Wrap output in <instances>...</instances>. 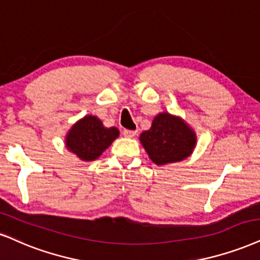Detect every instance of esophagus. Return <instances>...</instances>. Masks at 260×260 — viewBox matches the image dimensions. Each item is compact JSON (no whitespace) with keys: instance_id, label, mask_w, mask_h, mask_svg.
<instances>
[{"instance_id":"esophagus-1","label":"esophagus","mask_w":260,"mask_h":260,"mask_svg":"<svg viewBox=\"0 0 260 260\" xmlns=\"http://www.w3.org/2000/svg\"><path fill=\"white\" fill-rule=\"evenodd\" d=\"M137 131L136 130H129V129H124L123 131V135L125 137H127V139H131V137H134L136 135Z\"/></svg>"}]
</instances>
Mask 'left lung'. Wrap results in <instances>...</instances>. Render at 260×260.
Wrapping results in <instances>:
<instances>
[{
  "instance_id": "8db88e82",
  "label": "left lung",
  "mask_w": 260,
  "mask_h": 260,
  "mask_svg": "<svg viewBox=\"0 0 260 260\" xmlns=\"http://www.w3.org/2000/svg\"><path fill=\"white\" fill-rule=\"evenodd\" d=\"M149 158L156 165L181 161L193 152L197 137L183 120L169 113H160L149 130L140 136Z\"/></svg>"
}]
</instances>
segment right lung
Segmentation results:
<instances>
[{
	"instance_id": "1",
	"label": "right lung",
	"mask_w": 260,
	"mask_h": 260,
	"mask_svg": "<svg viewBox=\"0 0 260 260\" xmlns=\"http://www.w3.org/2000/svg\"><path fill=\"white\" fill-rule=\"evenodd\" d=\"M119 136L117 127H105L94 115H86L73 125L66 136L69 150L85 161L98 159Z\"/></svg>"
}]
</instances>
